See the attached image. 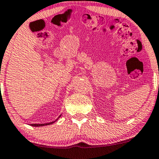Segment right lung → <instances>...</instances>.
<instances>
[{
    "mask_svg": "<svg viewBox=\"0 0 159 159\" xmlns=\"http://www.w3.org/2000/svg\"><path fill=\"white\" fill-rule=\"evenodd\" d=\"M60 116L58 117V118H60ZM58 119H57L56 121L58 120ZM56 121H54V122H49V123H45V124H31V126H34V127H40V126L49 125H51V124H52V123H54L55 122H56Z\"/></svg>",
    "mask_w": 159,
    "mask_h": 159,
    "instance_id": "right-lung-1",
    "label": "right lung"
}]
</instances>
